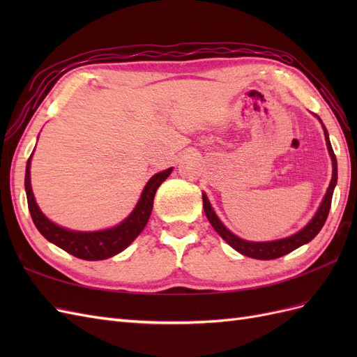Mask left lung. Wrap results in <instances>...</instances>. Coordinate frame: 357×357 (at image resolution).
Returning a JSON list of instances; mask_svg holds the SVG:
<instances>
[{
	"instance_id": "1",
	"label": "left lung",
	"mask_w": 357,
	"mask_h": 357,
	"mask_svg": "<svg viewBox=\"0 0 357 357\" xmlns=\"http://www.w3.org/2000/svg\"><path fill=\"white\" fill-rule=\"evenodd\" d=\"M317 119L320 121V117L317 116ZM323 132H325V139H326V146H328V152L329 156L332 159V178L329 183V188L325 193V197L321 199L320 207L317 208L316 214L312 215V219L302 228L301 231H298L296 234L286 236V238H280V240H274V241H247L236 236L235 234H232L226 226L220 222V219L218 218V214L214 213L211 204L207 198L205 193H202V202H204V211L205 215H207L208 222L211 223V226L214 228V231L218 232L222 238L228 243L232 248H235L236 252L247 256V257H253V259H261V261H269V259H277L282 257L290 252L296 250L298 247L304 245L307 243H310L314 236L320 232V229L325 225L328 214H329V208H331V202H332V195H333V189L337 186V180H338V165H337V158H335V153L331 146V139H329V134L326 126L323 125V122L320 121Z\"/></svg>"
}]
</instances>
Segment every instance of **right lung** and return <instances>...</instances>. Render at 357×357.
<instances>
[{"mask_svg": "<svg viewBox=\"0 0 357 357\" xmlns=\"http://www.w3.org/2000/svg\"><path fill=\"white\" fill-rule=\"evenodd\" d=\"M31 158L32 155L26 162L25 192L32 222H34L38 232L47 241L58 245L62 250H66L75 257L84 259V261H102V259H109L121 253L142 234L149 222L150 214H152L155 193L172 171V168H168L152 176V178L146 183L135 208L123 222L109 229L83 232L62 228V226L53 223L43 214L31 188Z\"/></svg>", "mask_w": 357, "mask_h": 357, "instance_id": "1", "label": "right lung"}]
</instances>
